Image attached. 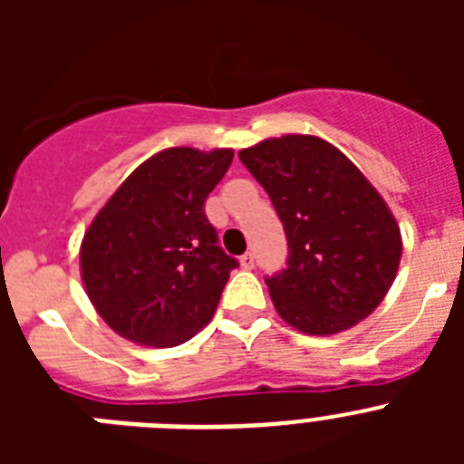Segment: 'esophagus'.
<instances>
[{
	"instance_id": "34e87169",
	"label": "esophagus",
	"mask_w": 464,
	"mask_h": 464,
	"mask_svg": "<svg viewBox=\"0 0 464 464\" xmlns=\"http://www.w3.org/2000/svg\"><path fill=\"white\" fill-rule=\"evenodd\" d=\"M241 267L244 269L256 267V256H253V253H244V256H241Z\"/></svg>"
}]
</instances>
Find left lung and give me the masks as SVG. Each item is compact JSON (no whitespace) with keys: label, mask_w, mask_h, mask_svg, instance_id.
<instances>
[{"label":"left lung","mask_w":464,"mask_h":464,"mask_svg":"<svg viewBox=\"0 0 464 464\" xmlns=\"http://www.w3.org/2000/svg\"><path fill=\"white\" fill-rule=\"evenodd\" d=\"M272 199L288 239L285 269L265 278L278 315L306 334H337L381 304L401 237L383 197L332 143L265 139L239 153Z\"/></svg>","instance_id":"obj_1"}]
</instances>
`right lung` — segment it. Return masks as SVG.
Segmentation results:
<instances>
[{
  "label": "right lung",
  "instance_id": "obj_1",
  "mask_svg": "<svg viewBox=\"0 0 464 464\" xmlns=\"http://www.w3.org/2000/svg\"><path fill=\"white\" fill-rule=\"evenodd\" d=\"M235 150L167 149L127 176L81 244V276L97 314L121 337L169 348L218 309L239 265L218 246L204 202Z\"/></svg>",
  "mask_w": 464,
  "mask_h": 464
}]
</instances>
